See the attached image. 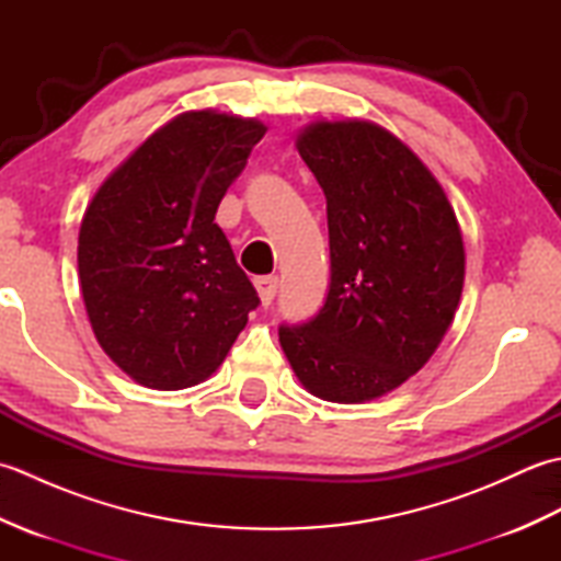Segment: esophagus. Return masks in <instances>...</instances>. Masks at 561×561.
Segmentation results:
<instances>
[{
    "label": "esophagus",
    "instance_id": "34e87169",
    "mask_svg": "<svg viewBox=\"0 0 561 561\" xmlns=\"http://www.w3.org/2000/svg\"><path fill=\"white\" fill-rule=\"evenodd\" d=\"M277 287H279V279L274 277V274H267V277H257L255 279V289H257V296L262 306H270L274 294H277Z\"/></svg>",
    "mask_w": 561,
    "mask_h": 561
}]
</instances>
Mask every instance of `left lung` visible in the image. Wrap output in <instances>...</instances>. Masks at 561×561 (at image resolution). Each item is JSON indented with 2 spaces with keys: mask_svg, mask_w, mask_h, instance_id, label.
I'll return each mask as SVG.
<instances>
[{
  "mask_svg": "<svg viewBox=\"0 0 561 561\" xmlns=\"http://www.w3.org/2000/svg\"><path fill=\"white\" fill-rule=\"evenodd\" d=\"M296 149L328 199L330 291L304 325H282L296 378L328 402H368L432 359L456 318L465 243L444 187L371 121H313Z\"/></svg>",
  "mask_w": 561,
  "mask_h": 561,
  "instance_id": "obj_1",
  "label": "left lung"
}]
</instances>
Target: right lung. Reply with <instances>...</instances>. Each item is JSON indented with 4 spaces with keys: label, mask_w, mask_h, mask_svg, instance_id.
Returning a JSON list of instances; mask_svg holds the SVG:
<instances>
[{
    "label": "right lung",
    "mask_w": 561,
    "mask_h": 561,
    "mask_svg": "<svg viewBox=\"0 0 561 561\" xmlns=\"http://www.w3.org/2000/svg\"><path fill=\"white\" fill-rule=\"evenodd\" d=\"M267 127L185 111L105 178L83 211L79 282L93 335L153 390L207 380L260 304L214 214Z\"/></svg>",
    "instance_id": "1"
}]
</instances>
